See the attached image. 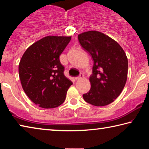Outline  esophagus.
I'll list each match as a JSON object with an SVG mask.
<instances>
[{
  "label": "esophagus",
  "instance_id": "34e87169",
  "mask_svg": "<svg viewBox=\"0 0 149 149\" xmlns=\"http://www.w3.org/2000/svg\"><path fill=\"white\" fill-rule=\"evenodd\" d=\"M83 77H84V75H83L82 74H81L79 75V76L76 77L75 78V80H79V79H82Z\"/></svg>",
  "mask_w": 149,
  "mask_h": 149
}]
</instances>
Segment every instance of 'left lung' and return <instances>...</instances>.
Listing matches in <instances>:
<instances>
[{
    "label": "left lung",
    "instance_id": "1",
    "mask_svg": "<svg viewBox=\"0 0 149 149\" xmlns=\"http://www.w3.org/2000/svg\"><path fill=\"white\" fill-rule=\"evenodd\" d=\"M81 47L93 60L91 89L84 99L96 107L110 104L120 95L127 77L128 60L124 50L114 39L97 31L78 35Z\"/></svg>",
    "mask_w": 149,
    "mask_h": 149
}]
</instances>
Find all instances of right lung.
<instances>
[{
	"label": "right lung",
	"mask_w": 149,
	"mask_h": 149,
	"mask_svg": "<svg viewBox=\"0 0 149 149\" xmlns=\"http://www.w3.org/2000/svg\"><path fill=\"white\" fill-rule=\"evenodd\" d=\"M71 37L47 36L31 45L19 64L22 88L35 104L43 108L59 107L72 82L64 74L59 56Z\"/></svg>",
	"instance_id": "add662e5"
}]
</instances>
